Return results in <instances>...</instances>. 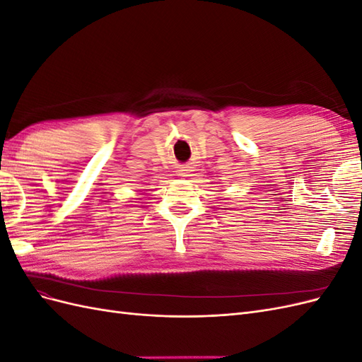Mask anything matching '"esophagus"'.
<instances>
[{
  "mask_svg": "<svg viewBox=\"0 0 362 362\" xmlns=\"http://www.w3.org/2000/svg\"><path fill=\"white\" fill-rule=\"evenodd\" d=\"M185 170H187V169H182V170H180V177H187V172H185Z\"/></svg>",
  "mask_w": 362,
  "mask_h": 362,
  "instance_id": "34e87169",
  "label": "esophagus"
}]
</instances>
